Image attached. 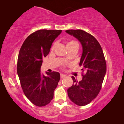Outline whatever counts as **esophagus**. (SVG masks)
<instances>
[{
    "mask_svg": "<svg viewBox=\"0 0 124 124\" xmlns=\"http://www.w3.org/2000/svg\"><path fill=\"white\" fill-rule=\"evenodd\" d=\"M65 74H60V78H64V77H65Z\"/></svg>",
    "mask_w": 124,
    "mask_h": 124,
    "instance_id": "esophagus-1",
    "label": "esophagus"
}]
</instances>
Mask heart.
Returning a JSON list of instances; mask_svg holds the SVG:
<instances>
[{"label":"heart","instance_id":"obj_1","mask_svg":"<svg viewBox=\"0 0 124 124\" xmlns=\"http://www.w3.org/2000/svg\"><path fill=\"white\" fill-rule=\"evenodd\" d=\"M76 43H76L75 41H73V40H71V41L68 42L67 43V47L69 46H71V45H74V44H76ZM54 47H55V45H54L52 47L51 50H53L54 48Z\"/></svg>","mask_w":124,"mask_h":124}]
</instances>
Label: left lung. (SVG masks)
<instances>
[{
  "label": "left lung",
  "mask_w": 124,
  "mask_h": 124,
  "mask_svg": "<svg viewBox=\"0 0 124 124\" xmlns=\"http://www.w3.org/2000/svg\"><path fill=\"white\" fill-rule=\"evenodd\" d=\"M65 32L77 38L82 45L79 65L85 72L79 82L72 76L74 84L68 89V95L74 104L86 106L96 97L101 89L107 69L104 54L99 42L90 34L79 29Z\"/></svg>",
  "instance_id": "8db88e82"
}]
</instances>
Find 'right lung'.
Masks as SVG:
<instances>
[{
	"label": "right lung",
	"mask_w": 124,
	"mask_h": 124,
	"mask_svg": "<svg viewBox=\"0 0 124 124\" xmlns=\"http://www.w3.org/2000/svg\"><path fill=\"white\" fill-rule=\"evenodd\" d=\"M61 30H39L25 40L18 54L17 71L23 93L35 106L43 107L50 103L60 78L59 72H40L44 57L50 52L52 43Z\"/></svg>",
	"instance_id": "1"
}]
</instances>
